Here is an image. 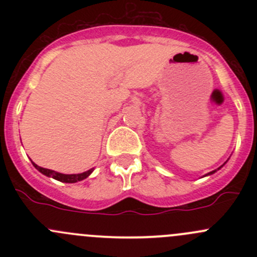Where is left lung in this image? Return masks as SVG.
Instances as JSON below:
<instances>
[{"label":"left lung","mask_w":257,"mask_h":257,"mask_svg":"<svg viewBox=\"0 0 257 257\" xmlns=\"http://www.w3.org/2000/svg\"><path fill=\"white\" fill-rule=\"evenodd\" d=\"M226 162H227V160H226ZM226 162H225V163H224V164H222V165H221V167H219V168H217V169H215V170H212V172H210V173H208V174H205V175H204V177H208V175H211V174H214V173H216V172H217V170H220V169H221V168H222V167H224V165H225V164H226Z\"/></svg>","instance_id":"1"}]
</instances>
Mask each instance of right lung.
Instances as JSON below:
<instances>
[{"instance_id": "add662e5", "label": "right lung", "mask_w": 257, "mask_h": 257, "mask_svg": "<svg viewBox=\"0 0 257 257\" xmlns=\"http://www.w3.org/2000/svg\"><path fill=\"white\" fill-rule=\"evenodd\" d=\"M32 164H33V167H35L36 169L38 170V172L42 173L43 175L56 179V180L62 181V183H77V181L84 180V179L89 177V175L93 173V170H94V169H89V170H87V172H84V173H80V174H62V173L54 172V170L46 169V168L38 167V165L35 164L33 162H32Z\"/></svg>"}]
</instances>
